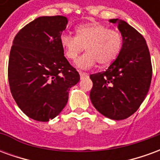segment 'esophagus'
Masks as SVG:
<instances>
[{
	"instance_id": "obj_1",
	"label": "esophagus",
	"mask_w": 160,
	"mask_h": 160,
	"mask_svg": "<svg viewBox=\"0 0 160 160\" xmlns=\"http://www.w3.org/2000/svg\"><path fill=\"white\" fill-rule=\"evenodd\" d=\"M80 78H81V79H83L84 77L88 76V73H84V72H82V71H80Z\"/></svg>"
}]
</instances>
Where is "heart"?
<instances>
[{"mask_svg":"<svg viewBox=\"0 0 160 160\" xmlns=\"http://www.w3.org/2000/svg\"><path fill=\"white\" fill-rule=\"evenodd\" d=\"M76 37L63 34L60 42L65 56L68 60L76 61L83 50L87 52L78 59L77 67L90 68L97 62L100 66H107L118 57L122 46V35L116 29L99 24L90 23L76 27Z\"/></svg>","mask_w":160,"mask_h":160,"instance_id":"1","label":"heart"}]
</instances>
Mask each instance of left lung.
I'll use <instances>...</instances> for the list:
<instances>
[{
    "instance_id": "8db88e82",
    "label": "left lung",
    "mask_w": 160,
    "mask_h": 160,
    "mask_svg": "<svg viewBox=\"0 0 160 160\" xmlns=\"http://www.w3.org/2000/svg\"><path fill=\"white\" fill-rule=\"evenodd\" d=\"M122 35L118 56L107 70L91 74L90 98L104 117L113 120L129 118L141 106L152 80L151 56L146 40L124 20L110 19Z\"/></svg>"
}]
</instances>
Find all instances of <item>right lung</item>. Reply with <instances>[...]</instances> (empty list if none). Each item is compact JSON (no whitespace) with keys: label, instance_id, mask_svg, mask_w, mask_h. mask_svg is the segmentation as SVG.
<instances>
[{"label":"right lung","instance_id":"right-lung-1","mask_svg":"<svg viewBox=\"0 0 160 160\" xmlns=\"http://www.w3.org/2000/svg\"><path fill=\"white\" fill-rule=\"evenodd\" d=\"M64 16H42L27 24L12 41L8 82L16 104L33 120L48 122L62 111L80 74L64 56L60 38Z\"/></svg>","mask_w":160,"mask_h":160}]
</instances>
